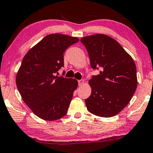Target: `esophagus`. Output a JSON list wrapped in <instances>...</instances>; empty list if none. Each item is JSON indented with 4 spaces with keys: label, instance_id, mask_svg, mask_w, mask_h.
Wrapping results in <instances>:
<instances>
[{
    "label": "esophagus",
    "instance_id": "1",
    "mask_svg": "<svg viewBox=\"0 0 153 153\" xmlns=\"http://www.w3.org/2000/svg\"><path fill=\"white\" fill-rule=\"evenodd\" d=\"M84 80H83V79H81V80H79V81H78L79 86H82V85H83V84H84Z\"/></svg>",
    "mask_w": 153,
    "mask_h": 153
}]
</instances>
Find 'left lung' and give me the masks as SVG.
Segmentation results:
<instances>
[{
  "instance_id": "left-lung-1",
  "label": "left lung",
  "mask_w": 153,
  "mask_h": 153,
  "mask_svg": "<svg viewBox=\"0 0 153 153\" xmlns=\"http://www.w3.org/2000/svg\"><path fill=\"white\" fill-rule=\"evenodd\" d=\"M92 69L98 75L88 81L91 96L85 100L87 110L100 117L117 115L128 104L137 85L133 58L112 37L96 34L82 37Z\"/></svg>"
}]
</instances>
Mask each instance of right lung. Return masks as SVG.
Returning a JSON list of instances; mask_svg holds the SVG:
<instances>
[{"label": "right lung", "instance_id": "right-lung-1", "mask_svg": "<svg viewBox=\"0 0 153 153\" xmlns=\"http://www.w3.org/2000/svg\"><path fill=\"white\" fill-rule=\"evenodd\" d=\"M77 37L50 34L27 52L16 75L22 100L43 120L52 121L67 114L78 86L75 79L55 76L64 66V52Z\"/></svg>", "mask_w": 153, "mask_h": 153}]
</instances>
